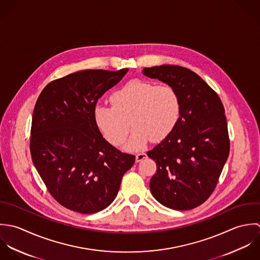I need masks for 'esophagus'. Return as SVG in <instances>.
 Returning <instances> with one entry per match:
<instances>
[{"label": "esophagus", "instance_id": "obj_1", "mask_svg": "<svg viewBox=\"0 0 260 260\" xmlns=\"http://www.w3.org/2000/svg\"><path fill=\"white\" fill-rule=\"evenodd\" d=\"M147 157V154L146 153H139V154H137V156H136V160L137 161H141V160H143L144 158H146Z\"/></svg>", "mask_w": 260, "mask_h": 260}]
</instances>
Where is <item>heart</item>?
<instances>
[{
  "instance_id": "1",
  "label": "heart",
  "mask_w": 260,
  "mask_h": 260,
  "mask_svg": "<svg viewBox=\"0 0 260 260\" xmlns=\"http://www.w3.org/2000/svg\"><path fill=\"white\" fill-rule=\"evenodd\" d=\"M110 103L112 106L94 107V122L105 140L118 147L128 136L129 121L134 131L125 146L128 151L142 149L151 139H166L181 115L179 93L169 83L134 79L114 91Z\"/></svg>"
}]
</instances>
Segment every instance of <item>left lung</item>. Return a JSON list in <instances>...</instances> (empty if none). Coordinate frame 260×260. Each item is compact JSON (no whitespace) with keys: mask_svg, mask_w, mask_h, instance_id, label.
Wrapping results in <instances>:
<instances>
[{"mask_svg":"<svg viewBox=\"0 0 260 260\" xmlns=\"http://www.w3.org/2000/svg\"><path fill=\"white\" fill-rule=\"evenodd\" d=\"M142 72L173 85L181 101L177 125L148 152L156 164L151 192L166 207L181 211L198 207L215 190L229 156L223 104L198 74L186 67L160 65Z\"/></svg>","mask_w":260,"mask_h":260,"instance_id":"1","label":"left lung"}]
</instances>
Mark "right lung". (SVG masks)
<instances>
[{
    "mask_svg": "<svg viewBox=\"0 0 260 260\" xmlns=\"http://www.w3.org/2000/svg\"><path fill=\"white\" fill-rule=\"evenodd\" d=\"M128 71L82 70L48 83L32 116V160L53 198L82 214L108 207L136 159L108 144L94 122L98 101Z\"/></svg>",
    "mask_w": 260,
    "mask_h": 260,
    "instance_id": "add662e5",
    "label": "right lung"
}]
</instances>
